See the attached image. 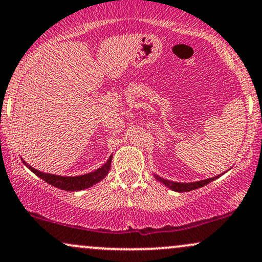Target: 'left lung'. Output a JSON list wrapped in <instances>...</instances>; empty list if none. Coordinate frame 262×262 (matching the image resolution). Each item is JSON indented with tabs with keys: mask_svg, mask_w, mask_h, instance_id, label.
<instances>
[{
	"mask_svg": "<svg viewBox=\"0 0 262 262\" xmlns=\"http://www.w3.org/2000/svg\"><path fill=\"white\" fill-rule=\"evenodd\" d=\"M222 175H223V173H222ZM219 176L221 175L210 177V179L202 180V181H196V182H173V181H170V180L162 179V177H160L159 175H155L154 173V177L158 180V181L164 183L167 188L172 189V191H176V192H188V191H192V189L201 188V187H203V186L208 185V183L212 182L213 180L218 179Z\"/></svg>",
	"mask_w": 262,
	"mask_h": 262,
	"instance_id": "8db88e82",
	"label": "left lung"
}]
</instances>
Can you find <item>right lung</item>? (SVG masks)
Segmentation results:
<instances>
[{
  "label": "right lung",
  "mask_w": 262,
  "mask_h": 262,
  "mask_svg": "<svg viewBox=\"0 0 262 262\" xmlns=\"http://www.w3.org/2000/svg\"><path fill=\"white\" fill-rule=\"evenodd\" d=\"M111 162H112V155L110 156V159H108L106 164L102 165V166L98 167L97 170L92 171V172L90 173H85V175L80 176H59L53 175V173L41 172V171L34 169V167H32L31 165H28L25 160H23V164H25L29 170L33 171L38 177L43 179L45 182H48L49 185H52L56 188L73 192L92 187L93 185L102 181V180L108 175V172H110Z\"/></svg>",
  "instance_id": "1"
}]
</instances>
